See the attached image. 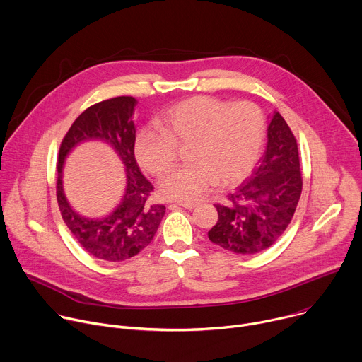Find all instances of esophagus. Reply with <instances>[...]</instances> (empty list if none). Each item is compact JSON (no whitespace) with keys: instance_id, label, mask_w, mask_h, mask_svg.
<instances>
[{"instance_id":"obj_1","label":"esophagus","mask_w":362,"mask_h":362,"mask_svg":"<svg viewBox=\"0 0 362 362\" xmlns=\"http://www.w3.org/2000/svg\"><path fill=\"white\" fill-rule=\"evenodd\" d=\"M179 206H182V208H185V209H193V208H196L197 203H194V202H180Z\"/></svg>"}]
</instances>
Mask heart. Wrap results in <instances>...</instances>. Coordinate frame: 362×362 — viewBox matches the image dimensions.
<instances>
[{"instance_id": "obj_1", "label": "heart", "mask_w": 362, "mask_h": 362, "mask_svg": "<svg viewBox=\"0 0 362 362\" xmlns=\"http://www.w3.org/2000/svg\"><path fill=\"white\" fill-rule=\"evenodd\" d=\"M159 130L141 129L134 140L137 163L150 175H163L183 148L186 168L175 169L159 183L163 197L192 202L212 185L226 187L240 182L261 156L265 119L249 101L228 103L194 95L166 109Z\"/></svg>"}]
</instances>
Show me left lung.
<instances>
[{"label":"left lung","instance_id":"1","mask_svg":"<svg viewBox=\"0 0 362 362\" xmlns=\"http://www.w3.org/2000/svg\"><path fill=\"white\" fill-rule=\"evenodd\" d=\"M302 192L295 136L284 117L274 112L268 143L252 176L215 204L218 223L208 232L215 245L239 255H253L272 246L285 232Z\"/></svg>","mask_w":362,"mask_h":362}]
</instances>
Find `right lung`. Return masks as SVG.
I'll list each match as a JSON object with an SVG mask.
<instances>
[{"mask_svg":"<svg viewBox=\"0 0 362 362\" xmlns=\"http://www.w3.org/2000/svg\"><path fill=\"white\" fill-rule=\"evenodd\" d=\"M136 105L134 97L122 95L88 107L71 124L59 151L57 200L62 216L83 249L107 262L130 259L143 250L156 235L166 212L163 204L147 202L153 185L141 175L134 158ZM94 139L109 144L127 172V187L121 202L101 218H87L74 211L62 186V169L68 154L81 142Z\"/></svg>","mask_w":362,"mask_h":362,"instance_id":"1","label":"right lung"}]
</instances>
